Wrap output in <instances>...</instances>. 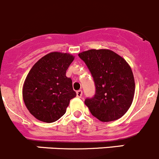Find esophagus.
Instances as JSON below:
<instances>
[{"label": "esophagus", "mask_w": 159, "mask_h": 159, "mask_svg": "<svg viewBox=\"0 0 159 159\" xmlns=\"http://www.w3.org/2000/svg\"><path fill=\"white\" fill-rule=\"evenodd\" d=\"M83 95V91L81 90H79L76 91V96L78 97V98H81Z\"/></svg>", "instance_id": "esophagus-1"}]
</instances>
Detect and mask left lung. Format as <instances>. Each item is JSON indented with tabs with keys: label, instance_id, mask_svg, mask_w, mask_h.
<instances>
[{
	"label": "left lung",
	"instance_id": "8db88e82",
	"mask_svg": "<svg viewBox=\"0 0 159 159\" xmlns=\"http://www.w3.org/2000/svg\"><path fill=\"white\" fill-rule=\"evenodd\" d=\"M91 72L96 87L85 105L101 122H111L125 115L135 93L132 69L126 61L108 49H91L79 54Z\"/></svg>",
	"mask_w": 159,
	"mask_h": 159
}]
</instances>
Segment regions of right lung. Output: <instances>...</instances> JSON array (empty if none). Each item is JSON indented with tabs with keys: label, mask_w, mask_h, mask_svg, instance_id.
I'll list each match as a JSON object with an SVG mask.
<instances>
[{
	"label": "right lung",
	"mask_w": 159,
	"mask_h": 159,
	"mask_svg": "<svg viewBox=\"0 0 159 159\" xmlns=\"http://www.w3.org/2000/svg\"><path fill=\"white\" fill-rule=\"evenodd\" d=\"M73 60L74 56L68 53L51 52L30 69L22 97L27 109L38 120L50 123L59 119L76 96L72 80L66 75Z\"/></svg>",
	"instance_id": "add662e5"
}]
</instances>
